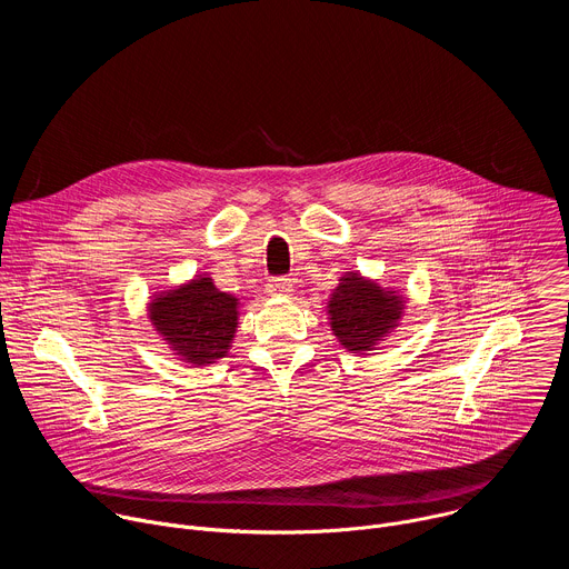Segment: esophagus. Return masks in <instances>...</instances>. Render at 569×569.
I'll use <instances>...</instances> for the list:
<instances>
[{"mask_svg": "<svg viewBox=\"0 0 569 569\" xmlns=\"http://www.w3.org/2000/svg\"><path fill=\"white\" fill-rule=\"evenodd\" d=\"M268 292L274 295V297H277V295H279V297H286V295L292 292V281L286 279V277H274V279L268 281Z\"/></svg>", "mask_w": 569, "mask_h": 569, "instance_id": "34e87169", "label": "esophagus"}]
</instances>
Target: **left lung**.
Returning a JSON list of instances; mask_svg holds the SVG:
<instances>
[{"label": "left lung", "instance_id": "8db88e82", "mask_svg": "<svg viewBox=\"0 0 569 569\" xmlns=\"http://www.w3.org/2000/svg\"><path fill=\"white\" fill-rule=\"evenodd\" d=\"M405 297L396 290H385L376 281L347 272L329 299L331 331L351 353L373 351L402 317Z\"/></svg>", "mask_w": 569, "mask_h": 569}]
</instances>
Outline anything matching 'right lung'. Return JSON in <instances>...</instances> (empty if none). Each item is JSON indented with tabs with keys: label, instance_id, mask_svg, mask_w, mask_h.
<instances>
[{
	"label": "right lung",
	"instance_id": "add662e5",
	"mask_svg": "<svg viewBox=\"0 0 569 569\" xmlns=\"http://www.w3.org/2000/svg\"><path fill=\"white\" fill-rule=\"evenodd\" d=\"M148 317L173 356L207 367L229 353L238 327V299L220 292L211 277L198 274L184 286L154 295Z\"/></svg>",
	"mask_w": 569,
	"mask_h": 569
}]
</instances>
